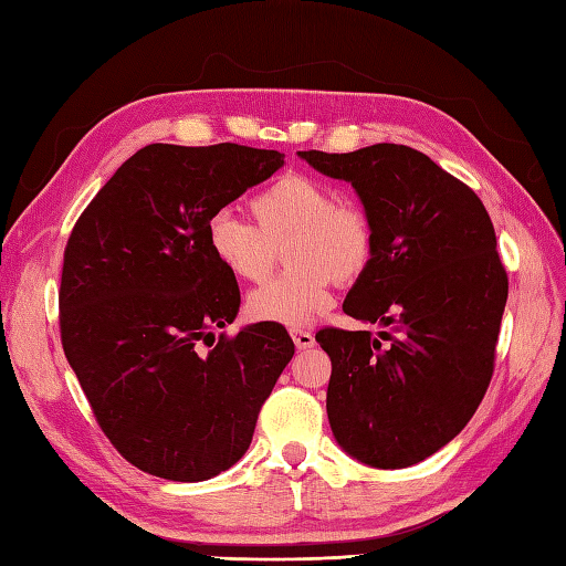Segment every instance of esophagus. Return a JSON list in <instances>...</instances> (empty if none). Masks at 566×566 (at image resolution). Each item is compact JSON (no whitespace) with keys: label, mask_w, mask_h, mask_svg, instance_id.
<instances>
[{"label":"esophagus","mask_w":566,"mask_h":566,"mask_svg":"<svg viewBox=\"0 0 566 566\" xmlns=\"http://www.w3.org/2000/svg\"><path fill=\"white\" fill-rule=\"evenodd\" d=\"M290 333H292V340H294V345L298 347V350H308V347L316 345L314 333H308L304 328H292Z\"/></svg>","instance_id":"obj_1"}]
</instances>
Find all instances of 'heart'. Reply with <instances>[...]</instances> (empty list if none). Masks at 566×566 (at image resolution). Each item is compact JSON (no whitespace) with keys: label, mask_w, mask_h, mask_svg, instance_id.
<instances>
[{"label":"heart","mask_w":566,"mask_h":566,"mask_svg":"<svg viewBox=\"0 0 566 566\" xmlns=\"http://www.w3.org/2000/svg\"><path fill=\"white\" fill-rule=\"evenodd\" d=\"M255 226L221 209L209 216L203 238L211 258L235 280L260 282L284 243L290 270L248 298L252 318L308 326L333 306V282H353L375 255V228L355 203L316 177H276L250 199Z\"/></svg>","instance_id":"obj_1"}]
</instances>
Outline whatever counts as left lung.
I'll list each match as a JSON object with an SVG mask.
<instances>
[{"instance_id": "8db88e82", "label": "left lung", "mask_w": 566, "mask_h": 566, "mask_svg": "<svg viewBox=\"0 0 566 566\" xmlns=\"http://www.w3.org/2000/svg\"><path fill=\"white\" fill-rule=\"evenodd\" d=\"M298 158L350 182L375 228V255L343 311L384 331L316 333L333 363V436L369 467L423 462L469 423L494 375L509 298L494 223L472 189L408 146Z\"/></svg>"}]
</instances>
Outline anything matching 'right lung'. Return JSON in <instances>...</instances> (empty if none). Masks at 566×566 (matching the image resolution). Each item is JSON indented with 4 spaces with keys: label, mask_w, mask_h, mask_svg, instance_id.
Returning <instances> with one entry per match:
<instances>
[{
    "label": "right lung",
    "mask_w": 566,
    "mask_h": 566,
    "mask_svg": "<svg viewBox=\"0 0 566 566\" xmlns=\"http://www.w3.org/2000/svg\"><path fill=\"white\" fill-rule=\"evenodd\" d=\"M282 165V153L235 143H153L72 228L57 294L63 350L104 436L153 476L203 482L233 467L294 355L280 323L216 340L240 292L203 238L211 213Z\"/></svg>",
    "instance_id": "obj_1"
}]
</instances>
